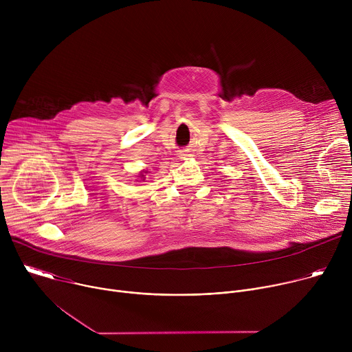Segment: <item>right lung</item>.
<instances>
[{
    "instance_id": "right-lung-1",
    "label": "right lung",
    "mask_w": 352,
    "mask_h": 352,
    "mask_svg": "<svg viewBox=\"0 0 352 352\" xmlns=\"http://www.w3.org/2000/svg\"><path fill=\"white\" fill-rule=\"evenodd\" d=\"M142 178H144V177H143V175H142Z\"/></svg>"
}]
</instances>
